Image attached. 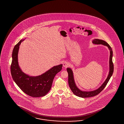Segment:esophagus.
<instances>
[{
	"instance_id": "esophagus-1",
	"label": "esophagus",
	"mask_w": 124,
	"mask_h": 124,
	"mask_svg": "<svg viewBox=\"0 0 124 124\" xmlns=\"http://www.w3.org/2000/svg\"><path fill=\"white\" fill-rule=\"evenodd\" d=\"M69 66V63L67 62H64L63 63V66L64 67L66 68Z\"/></svg>"
}]
</instances>
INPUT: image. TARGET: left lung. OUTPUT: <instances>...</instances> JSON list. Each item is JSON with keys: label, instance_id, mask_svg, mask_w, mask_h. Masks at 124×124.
Segmentation results:
<instances>
[{"label": "left lung", "instance_id": "8db88e82", "mask_svg": "<svg viewBox=\"0 0 124 124\" xmlns=\"http://www.w3.org/2000/svg\"><path fill=\"white\" fill-rule=\"evenodd\" d=\"M92 42L94 44L97 45H104L108 47L109 50H110V56H109V71L108 74V77L106 79L105 81L103 82V84L101 85L100 87L98 88V89L90 91H82L80 90L78 87L76 85L74 80V74L73 72L71 69L70 68H67V71L68 74V83L69 86L70 87L71 91L74 93V94L81 98H90L95 96L96 95H98L102 90L105 88L106 85L108 83L111 77L112 76L113 72V63L112 61L113 58V50L110 46L108 45L107 42H106L105 41L99 39H94L93 40Z\"/></svg>", "mask_w": 124, "mask_h": 124}]
</instances>
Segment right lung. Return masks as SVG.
I'll use <instances>...</instances> for the list:
<instances>
[{
    "instance_id": "right-lung-1",
    "label": "right lung",
    "mask_w": 124,
    "mask_h": 124,
    "mask_svg": "<svg viewBox=\"0 0 124 124\" xmlns=\"http://www.w3.org/2000/svg\"><path fill=\"white\" fill-rule=\"evenodd\" d=\"M22 39L14 48L11 66V76L14 81L23 92L32 97H43L49 92L56 74L61 71L62 64L54 66L44 73L38 76H30L23 72L19 66L18 55Z\"/></svg>"
}]
</instances>
